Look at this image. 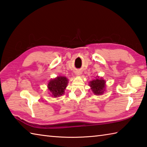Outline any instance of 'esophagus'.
Masks as SVG:
<instances>
[{
	"label": "esophagus",
	"instance_id": "obj_1",
	"mask_svg": "<svg viewBox=\"0 0 147 147\" xmlns=\"http://www.w3.org/2000/svg\"><path fill=\"white\" fill-rule=\"evenodd\" d=\"M76 74L77 75H78V76H79V75H81V72H80V71H76Z\"/></svg>",
	"mask_w": 147,
	"mask_h": 147
}]
</instances>
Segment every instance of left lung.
I'll use <instances>...</instances> for the list:
<instances>
[{
	"label": "left lung",
	"instance_id": "left-lung-1",
	"mask_svg": "<svg viewBox=\"0 0 147 147\" xmlns=\"http://www.w3.org/2000/svg\"><path fill=\"white\" fill-rule=\"evenodd\" d=\"M105 81L100 77H96V79L93 80L90 82V86L93 92L96 95H102L106 88Z\"/></svg>",
	"mask_w": 147,
	"mask_h": 147
}]
</instances>
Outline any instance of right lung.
Wrapping results in <instances>:
<instances>
[{"label":"right lung","instance_id":"add662e5","mask_svg":"<svg viewBox=\"0 0 147 147\" xmlns=\"http://www.w3.org/2000/svg\"><path fill=\"white\" fill-rule=\"evenodd\" d=\"M68 79L65 77L59 76L50 81L48 88L52 96L57 97L64 94L65 88L68 84Z\"/></svg>","mask_w":147,"mask_h":147}]
</instances>
